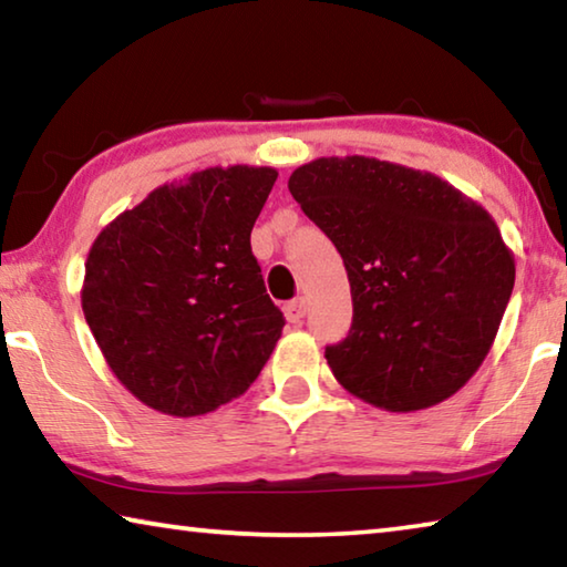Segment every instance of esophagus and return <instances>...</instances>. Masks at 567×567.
Segmentation results:
<instances>
[{
  "label": "esophagus",
  "mask_w": 567,
  "mask_h": 567,
  "mask_svg": "<svg viewBox=\"0 0 567 567\" xmlns=\"http://www.w3.org/2000/svg\"><path fill=\"white\" fill-rule=\"evenodd\" d=\"M305 312H307V305H305L302 297H297V300H290L285 305V318L290 322H302Z\"/></svg>",
  "instance_id": "34e87169"
}]
</instances>
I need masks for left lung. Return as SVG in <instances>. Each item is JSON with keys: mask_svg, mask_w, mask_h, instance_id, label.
<instances>
[{"mask_svg": "<svg viewBox=\"0 0 567 567\" xmlns=\"http://www.w3.org/2000/svg\"><path fill=\"white\" fill-rule=\"evenodd\" d=\"M287 187L348 270L350 332L324 348L340 385L390 412L455 395L513 295L495 219L445 179L375 157H320Z\"/></svg>", "mask_w": 567, "mask_h": 567, "instance_id": "1", "label": "left lung"}]
</instances>
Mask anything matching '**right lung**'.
I'll list each match as a JSON object with an SVG mask.
<instances>
[{
	"mask_svg": "<svg viewBox=\"0 0 567 567\" xmlns=\"http://www.w3.org/2000/svg\"><path fill=\"white\" fill-rule=\"evenodd\" d=\"M272 167H209L162 185L102 229L82 310L110 370L147 408L195 417L252 385L285 318L249 235Z\"/></svg>",
	"mask_w": 567,
	"mask_h": 567,
	"instance_id": "1",
	"label": "right lung"
}]
</instances>
